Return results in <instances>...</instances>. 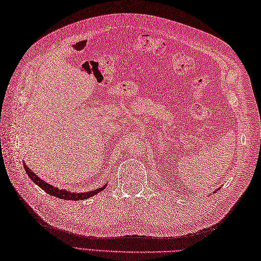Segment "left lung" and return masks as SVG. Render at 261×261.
I'll return each mask as SVG.
<instances>
[{
  "instance_id": "1",
  "label": "left lung",
  "mask_w": 261,
  "mask_h": 261,
  "mask_svg": "<svg viewBox=\"0 0 261 261\" xmlns=\"http://www.w3.org/2000/svg\"><path fill=\"white\" fill-rule=\"evenodd\" d=\"M219 188H220V187H219ZM217 190H219V189H217ZM217 190H216V192H217ZM216 192H215V193H216Z\"/></svg>"
}]
</instances>
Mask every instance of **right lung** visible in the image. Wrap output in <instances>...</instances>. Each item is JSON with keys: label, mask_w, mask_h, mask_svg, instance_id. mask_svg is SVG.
<instances>
[{"label": "right lung", "mask_w": 261, "mask_h": 261, "mask_svg": "<svg viewBox=\"0 0 261 261\" xmlns=\"http://www.w3.org/2000/svg\"><path fill=\"white\" fill-rule=\"evenodd\" d=\"M23 167H24L25 171H27L28 176L36 184L37 186L41 187L43 190H45L47 194L52 195V196H55V197H59V198L64 199V200H84V199L90 198V197H93L95 195H97L98 193L101 192V190H104L106 188V186H107V184H105L103 187L97 188V189H95V190H90V192H86V193L67 192V190H65V189H59V188H56L55 186L49 185L48 182L41 179L39 176H37L35 173H33V171L30 169V167L25 163H23Z\"/></svg>", "instance_id": "right-lung-1"}]
</instances>
